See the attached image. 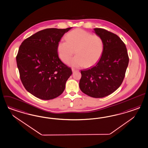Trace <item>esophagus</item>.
<instances>
[{"instance_id": "1", "label": "esophagus", "mask_w": 148, "mask_h": 148, "mask_svg": "<svg viewBox=\"0 0 148 148\" xmlns=\"http://www.w3.org/2000/svg\"><path fill=\"white\" fill-rule=\"evenodd\" d=\"M72 71L73 72H75V71H76V69H74V68H72Z\"/></svg>"}]
</instances>
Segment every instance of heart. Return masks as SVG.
I'll return each mask as SVG.
<instances>
[{"label": "heart", "instance_id": "b5f03b06", "mask_svg": "<svg viewBox=\"0 0 148 148\" xmlns=\"http://www.w3.org/2000/svg\"><path fill=\"white\" fill-rule=\"evenodd\" d=\"M66 42H60L58 53L60 59L68 62L73 54H76L68 64L72 67L93 66L98 62L103 51V41L98 35H92L80 29H76L68 33Z\"/></svg>", "mask_w": 148, "mask_h": 148}]
</instances>
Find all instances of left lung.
Wrapping results in <instances>:
<instances>
[{
    "instance_id": "8db88e82",
    "label": "left lung",
    "mask_w": 148,
    "mask_h": 148,
    "mask_svg": "<svg viewBox=\"0 0 148 148\" xmlns=\"http://www.w3.org/2000/svg\"><path fill=\"white\" fill-rule=\"evenodd\" d=\"M103 41V53L92 67L81 71V90L93 98L112 94L121 85L129 58L125 45L116 34L101 28H94Z\"/></svg>"
}]
</instances>
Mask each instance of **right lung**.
I'll return each mask as SVG.
<instances>
[{
  "label": "right lung",
  "mask_w": 148,
  "mask_h": 148,
  "mask_svg": "<svg viewBox=\"0 0 148 148\" xmlns=\"http://www.w3.org/2000/svg\"><path fill=\"white\" fill-rule=\"evenodd\" d=\"M67 29L49 28L27 38L16 56L20 78L30 93L42 100L55 98L65 89L72 69L60 60L58 45Z\"/></svg>",
  "instance_id": "obj_1"
}]
</instances>
